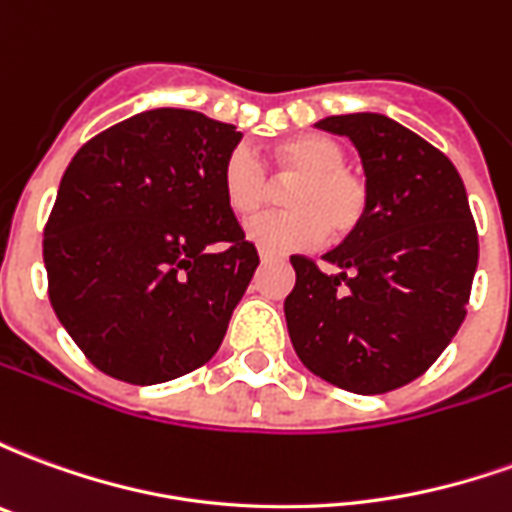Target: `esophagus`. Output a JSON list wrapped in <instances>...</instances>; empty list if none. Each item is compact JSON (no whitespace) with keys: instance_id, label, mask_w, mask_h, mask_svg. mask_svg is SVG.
Wrapping results in <instances>:
<instances>
[{"instance_id":"1","label":"esophagus","mask_w":512,"mask_h":512,"mask_svg":"<svg viewBox=\"0 0 512 512\" xmlns=\"http://www.w3.org/2000/svg\"><path fill=\"white\" fill-rule=\"evenodd\" d=\"M260 260H263V263H277V260H282V257L274 255V252H260Z\"/></svg>"}]
</instances>
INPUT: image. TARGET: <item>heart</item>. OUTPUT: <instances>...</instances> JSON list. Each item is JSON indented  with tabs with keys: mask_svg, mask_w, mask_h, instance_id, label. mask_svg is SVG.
<instances>
[{
	"mask_svg": "<svg viewBox=\"0 0 512 512\" xmlns=\"http://www.w3.org/2000/svg\"><path fill=\"white\" fill-rule=\"evenodd\" d=\"M345 150L329 136H299L277 147L288 189V211H271L246 222V238L266 252H299L321 244L326 233L348 238L367 211V183L345 167ZM222 191L238 216L260 211L271 200V175L255 147L235 145L222 164Z\"/></svg>",
	"mask_w": 512,
	"mask_h": 512,
	"instance_id": "b5f03b06",
	"label": "heart"
}]
</instances>
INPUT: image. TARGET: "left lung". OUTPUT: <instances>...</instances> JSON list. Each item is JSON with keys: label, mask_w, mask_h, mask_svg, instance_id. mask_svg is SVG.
Segmentation results:
<instances>
[{"label": "left lung", "mask_w": 512, "mask_h": 512, "mask_svg": "<svg viewBox=\"0 0 512 512\" xmlns=\"http://www.w3.org/2000/svg\"><path fill=\"white\" fill-rule=\"evenodd\" d=\"M315 128L356 145L367 211L323 255L334 274L310 257H290V343L323 381L381 395L422 376L461 329L477 271V227L458 169L406 126L359 112Z\"/></svg>", "instance_id": "obj_1"}]
</instances>
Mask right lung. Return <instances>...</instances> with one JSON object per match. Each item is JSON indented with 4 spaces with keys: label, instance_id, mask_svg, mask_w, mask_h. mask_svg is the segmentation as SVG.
<instances>
[{
    "label": "right lung",
    "instance_id": "add662e5",
    "mask_svg": "<svg viewBox=\"0 0 512 512\" xmlns=\"http://www.w3.org/2000/svg\"><path fill=\"white\" fill-rule=\"evenodd\" d=\"M230 123L150 109L93 136L43 230L49 299L101 373L150 386L202 367L255 274L222 191Z\"/></svg>",
    "mask_w": 512,
    "mask_h": 512
}]
</instances>
